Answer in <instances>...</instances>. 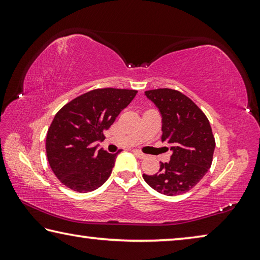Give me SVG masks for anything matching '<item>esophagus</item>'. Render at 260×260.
I'll use <instances>...</instances> for the list:
<instances>
[{
	"mask_svg": "<svg viewBox=\"0 0 260 260\" xmlns=\"http://www.w3.org/2000/svg\"><path fill=\"white\" fill-rule=\"evenodd\" d=\"M133 152H134L135 156H138L139 158H141V159H143V158L147 157V155H144L143 152H141V151H139V150H133Z\"/></svg>",
	"mask_w": 260,
	"mask_h": 260,
	"instance_id": "34e87169",
	"label": "esophagus"
}]
</instances>
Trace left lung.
Wrapping results in <instances>:
<instances>
[{
    "instance_id": "8db88e82",
    "label": "left lung",
    "mask_w": 260,
    "mask_h": 260,
    "mask_svg": "<svg viewBox=\"0 0 260 260\" xmlns=\"http://www.w3.org/2000/svg\"><path fill=\"white\" fill-rule=\"evenodd\" d=\"M161 114V142L171 144V160L159 172L143 174L149 186L167 196H177L199 183L212 164L215 147L212 128L204 112L186 95L170 88L147 90Z\"/></svg>"
}]
</instances>
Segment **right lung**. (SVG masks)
I'll list each match as a JSON object with an SVG mask.
<instances>
[{"label":"right lung","mask_w":260,"mask_h":260,"mask_svg":"<svg viewBox=\"0 0 260 260\" xmlns=\"http://www.w3.org/2000/svg\"><path fill=\"white\" fill-rule=\"evenodd\" d=\"M138 90L99 88L78 96L56 113L48 128L46 151L57 179L78 192L93 191L112 172L117 153L98 150L94 143L104 139L118 114Z\"/></svg>","instance_id":"add662e5"}]
</instances>
